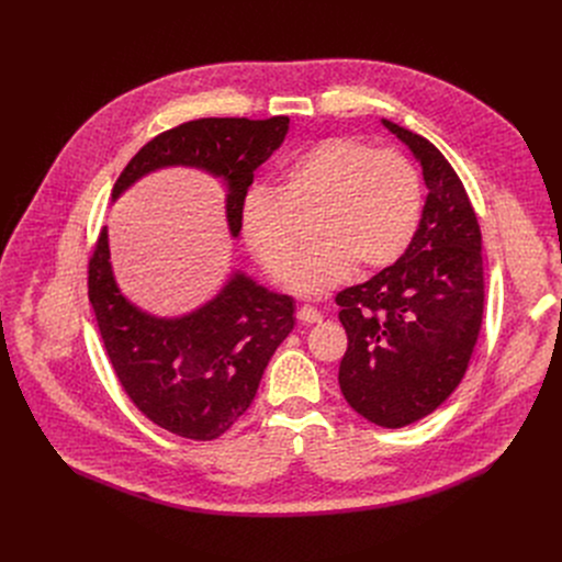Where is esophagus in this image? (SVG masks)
<instances>
[{
  "instance_id": "1",
  "label": "esophagus",
  "mask_w": 562,
  "mask_h": 562,
  "mask_svg": "<svg viewBox=\"0 0 562 562\" xmlns=\"http://www.w3.org/2000/svg\"><path fill=\"white\" fill-rule=\"evenodd\" d=\"M297 319L302 325H317V323H323V313H319L315 306H311V304H304V306H300V311H297Z\"/></svg>"
}]
</instances>
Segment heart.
I'll list each match as a JSON object with an SVG mask.
<instances>
[{
	"label": "heart",
	"mask_w": 562,
	"mask_h": 562,
	"mask_svg": "<svg viewBox=\"0 0 562 562\" xmlns=\"http://www.w3.org/2000/svg\"><path fill=\"white\" fill-rule=\"evenodd\" d=\"M423 215V182L409 157L358 137H327L297 153L278 189L256 187L239 204V231L265 271L289 278L313 220L315 245L291 289L317 297L356 267L367 276L407 251Z\"/></svg>",
	"instance_id": "1"
}]
</instances>
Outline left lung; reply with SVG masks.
<instances>
[{"mask_svg":"<svg viewBox=\"0 0 562 562\" xmlns=\"http://www.w3.org/2000/svg\"><path fill=\"white\" fill-rule=\"evenodd\" d=\"M423 169L427 200L400 260L336 295L349 347L342 395L378 427H407L434 414L460 384L485 306L483 237L467 191L445 155L389 120Z\"/></svg>","mask_w":562,"mask_h":562,"instance_id":"1","label":"left lung"}]
</instances>
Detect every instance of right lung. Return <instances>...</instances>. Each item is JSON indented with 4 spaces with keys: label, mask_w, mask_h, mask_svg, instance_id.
I'll use <instances>...</instances> for the list:
<instances>
[{
    "label": "right lung",
    "mask_w": 562,
    "mask_h": 562,
    "mask_svg": "<svg viewBox=\"0 0 562 562\" xmlns=\"http://www.w3.org/2000/svg\"><path fill=\"white\" fill-rule=\"evenodd\" d=\"M289 133V117H202L150 139L113 187L117 202L131 187L165 169H195L226 189V226L239 237L254 171ZM89 297L111 364L137 405L162 429L213 440L231 429L258 393L262 373L295 325L291 295L269 291L233 269L222 289L182 315H155L120 289L109 228L89 265Z\"/></svg>",
    "instance_id": "1"
}]
</instances>
